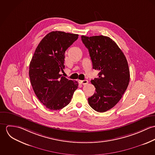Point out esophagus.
Listing matches in <instances>:
<instances>
[{
    "instance_id": "obj_1",
    "label": "esophagus",
    "mask_w": 155,
    "mask_h": 155,
    "mask_svg": "<svg viewBox=\"0 0 155 155\" xmlns=\"http://www.w3.org/2000/svg\"><path fill=\"white\" fill-rule=\"evenodd\" d=\"M79 84H82V85H86L88 83V81L87 80H84V81H79Z\"/></svg>"
}]
</instances>
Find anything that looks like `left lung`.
<instances>
[{
  "label": "left lung",
  "instance_id": "left-lung-1",
  "mask_svg": "<svg viewBox=\"0 0 155 155\" xmlns=\"http://www.w3.org/2000/svg\"><path fill=\"white\" fill-rule=\"evenodd\" d=\"M88 49L93 69L98 78L91 80L95 92L88 98L89 106L98 112L113 107L127 90L130 74L127 58L117 45L107 36H81Z\"/></svg>",
  "mask_w": 155,
  "mask_h": 155
}]
</instances>
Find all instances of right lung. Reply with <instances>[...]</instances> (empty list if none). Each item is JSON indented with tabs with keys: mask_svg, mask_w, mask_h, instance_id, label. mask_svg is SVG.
<instances>
[{
	"mask_svg": "<svg viewBox=\"0 0 155 155\" xmlns=\"http://www.w3.org/2000/svg\"><path fill=\"white\" fill-rule=\"evenodd\" d=\"M78 35L55 31L47 34L37 46L29 66V77L39 101L52 110L68 105L78 87L60 72L64 68V53Z\"/></svg>",
	"mask_w": 155,
	"mask_h": 155,
	"instance_id": "obj_1",
	"label": "right lung"
}]
</instances>
